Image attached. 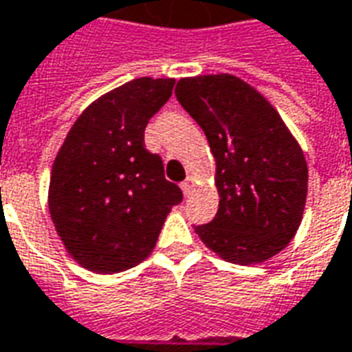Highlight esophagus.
Masks as SVG:
<instances>
[{
  "instance_id": "34e87169",
  "label": "esophagus",
  "mask_w": 352,
  "mask_h": 352,
  "mask_svg": "<svg viewBox=\"0 0 352 352\" xmlns=\"http://www.w3.org/2000/svg\"><path fill=\"white\" fill-rule=\"evenodd\" d=\"M193 184H195V179L191 178V176H187V178L184 179L182 184H179V187H182V191H184V195H186V197L191 193V189H193Z\"/></svg>"
}]
</instances>
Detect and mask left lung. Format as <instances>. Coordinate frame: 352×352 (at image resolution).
Masks as SVG:
<instances>
[{
  "instance_id": "1",
  "label": "left lung",
  "mask_w": 352,
  "mask_h": 352,
  "mask_svg": "<svg viewBox=\"0 0 352 352\" xmlns=\"http://www.w3.org/2000/svg\"><path fill=\"white\" fill-rule=\"evenodd\" d=\"M176 99L215 157L217 214L197 234L219 257L255 264L291 242L302 221L307 165L278 110L232 74L182 78Z\"/></svg>"
}]
</instances>
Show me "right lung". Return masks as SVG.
Segmentation results:
<instances>
[{
	"mask_svg": "<svg viewBox=\"0 0 352 352\" xmlns=\"http://www.w3.org/2000/svg\"><path fill=\"white\" fill-rule=\"evenodd\" d=\"M174 78H137L84 110L58 151L48 208L71 257L97 274L142 263L170 208L184 195L146 150L150 118L173 95Z\"/></svg>",
	"mask_w": 352,
	"mask_h": 352,
	"instance_id": "1",
	"label": "right lung"
}]
</instances>
